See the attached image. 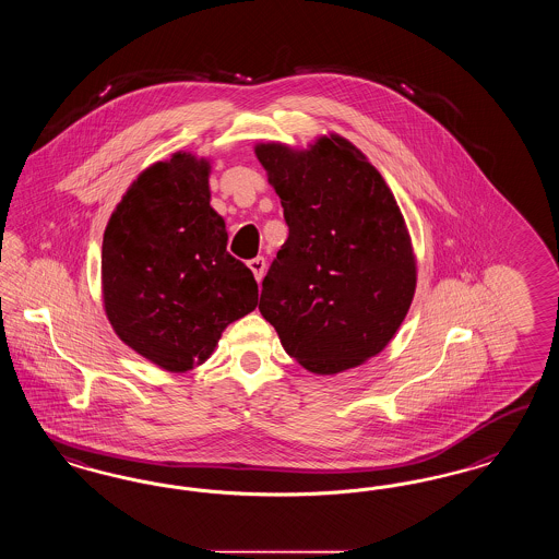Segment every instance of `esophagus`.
<instances>
[{
  "mask_svg": "<svg viewBox=\"0 0 559 559\" xmlns=\"http://www.w3.org/2000/svg\"><path fill=\"white\" fill-rule=\"evenodd\" d=\"M249 269L253 272L255 281H258V283H262V278H264V270H266V260H264V258H253V260H249Z\"/></svg>",
  "mask_w": 559,
  "mask_h": 559,
  "instance_id": "esophagus-1",
  "label": "esophagus"
}]
</instances>
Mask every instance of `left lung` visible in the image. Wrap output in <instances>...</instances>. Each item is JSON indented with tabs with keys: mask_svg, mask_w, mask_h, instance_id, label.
<instances>
[{
	"mask_svg": "<svg viewBox=\"0 0 559 559\" xmlns=\"http://www.w3.org/2000/svg\"><path fill=\"white\" fill-rule=\"evenodd\" d=\"M253 152L289 226L260 312L308 372L358 368L391 343L416 293V253L397 200L341 134H320L308 147L260 141Z\"/></svg>",
	"mask_w": 559,
	"mask_h": 559,
	"instance_id": "left-lung-1",
	"label": "left lung"
}]
</instances>
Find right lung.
<instances>
[{
	"mask_svg": "<svg viewBox=\"0 0 559 559\" xmlns=\"http://www.w3.org/2000/svg\"><path fill=\"white\" fill-rule=\"evenodd\" d=\"M210 175L212 159L191 152L154 162L104 233L102 299L114 333L175 374L201 366L224 329L258 306L251 270L226 251Z\"/></svg>",
	"mask_w": 559,
	"mask_h": 559,
	"instance_id": "1",
	"label": "right lung"
}]
</instances>
